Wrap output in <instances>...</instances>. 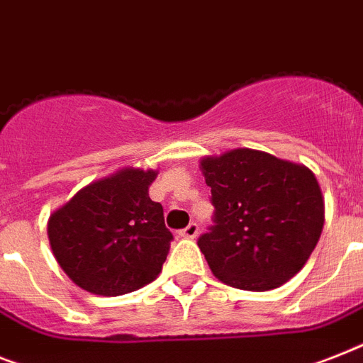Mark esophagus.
<instances>
[{"mask_svg": "<svg viewBox=\"0 0 363 363\" xmlns=\"http://www.w3.org/2000/svg\"><path fill=\"white\" fill-rule=\"evenodd\" d=\"M197 233H199V228H197V223H190L188 228H184L182 231H179L182 238H196Z\"/></svg>", "mask_w": 363, "mask_h": 363, "instance_id": "obj_1", "label": "esophagus"}]
</instances>
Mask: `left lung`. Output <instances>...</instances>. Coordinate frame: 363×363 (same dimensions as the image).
<instances>
[{"mask_svg": "<svg viewBox=\"0 0 363 363\" xmlns=\"http://www.w3.org/2000/svg\"><path fill=\"white\" fill-rule=\"evenodd\" d=\"M214 225L197 240L212 274L242 291H270L298 274L319 242L325 197L304 164L255 149L199 162Z\"/></svg>", "mask_w": 363, "mask_h": 363, "instance_id": "left-lung-1", "label": "left lung"}]
</instances>
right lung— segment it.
Returning <instances> with one entry per match:
<instances>
[{
    "instance_id": "add662e5",
    "label": "right lung",
    "mask_w": 363,
    "mask_h": 363,
    "mask_svg": "<svg viewBox=\"0 0 363 363\" xmlns=\"http://www.w3.org/2000/svg\"><path fill=\"white\" fill-rule=\"evenodd\" d=\"M156 169L123 167L78 190L50 214V248L87 293L119 296L158 278L173 235L149 197Z\"/></svg>"
}]
</instances>
